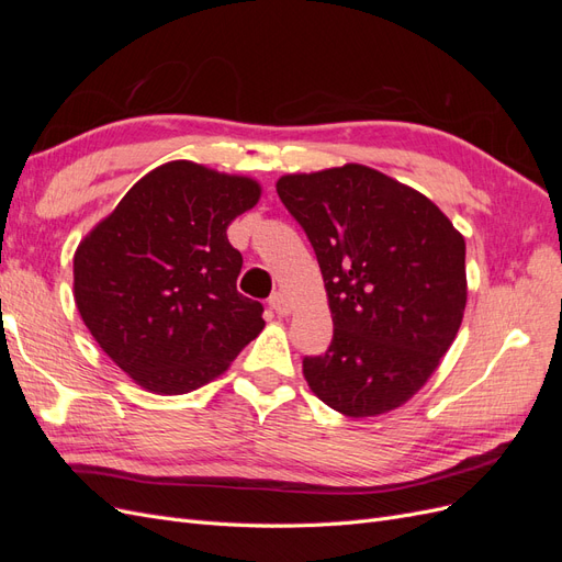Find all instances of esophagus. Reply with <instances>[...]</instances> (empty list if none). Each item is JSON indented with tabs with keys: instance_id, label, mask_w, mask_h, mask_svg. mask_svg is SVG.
Here are the masks:
<instances>
[{
	"instance_id": "esophagus-1",
	"label": "esophagus",
	"mask_w": 562,
	"mask_h": 562,
	"mask_svg": "<svg viewBox=\"0 0 562 562\" xmlns=\"http://www.w3.org/2000/svg\"><path fill=\"white\" fill-rule=\"evenodd\" d=\"M269 307L274 310L279 316H288L291 314V302H288V297L283 293H274L269 297Z\"/></svg>"
}]
</instances>
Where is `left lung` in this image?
Here are the masks:
<instances>
[{
	"mask_svg": "<svg viewBox=\"0 0 562 562\" xmlns=\"http://www.w3.org/2000/svg\"><path fill=\"white\" fill-rule=\"evenodd\" d=\"M326 283L333 342L304 380L353 419L396 411L440 366L467 307V244L431 199L363 164L277 182Z\"/></svg>",
	"mask_w": 562,
	"mask_h": 562,
	"instance_id": "left-lung-1",
	"label": "left lung"
}]
</instances>
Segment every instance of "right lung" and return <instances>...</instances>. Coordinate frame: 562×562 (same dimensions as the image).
Wrapping results in <instances>:
<instances>
[{"mask_svg":"<svg viewBox=\"0 0 562 562\" xmlns=\"http://www.w3.org/2000/svg\"><path fill=\"white\" fill-rule=\"evenodd\" d=\"M260 194L248 176L168 161L77 246L81 321L135 384L190 394L262 333V304L236 291L244 258L227 239L232 220Z\"/></svg>","mask_w":562,"mask_h":562,"instance_id":"add662e5","label":"right lung"}]
</instances>
